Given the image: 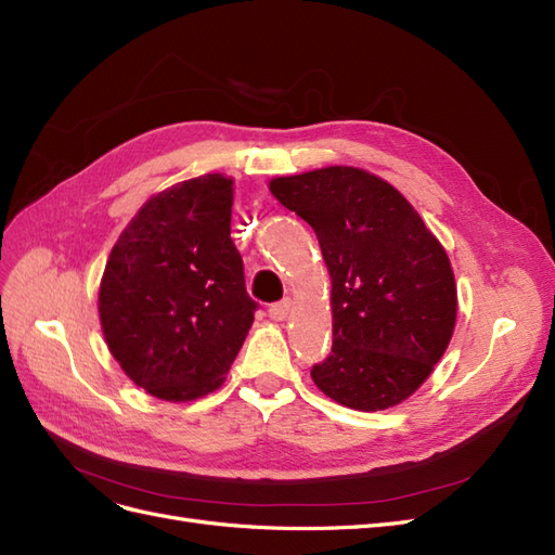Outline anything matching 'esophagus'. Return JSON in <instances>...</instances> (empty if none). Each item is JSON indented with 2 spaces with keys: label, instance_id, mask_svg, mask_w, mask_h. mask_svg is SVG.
Masks as SVG:
<instances>
[{
  "label": "esophagus",
  "instance_id": "obj_1",
  "mask_svg": "<svg viewBox=\"0 0 555 555\" xmlns=\"http://www.w3.org/2000/svg\"><path fill=\"white\" fill-rule=\"evenodd\" d=\"M292 312V300L284 298L280 300V304H273L271 308H268V314H271V319H275V322H284V319L289 317Z\"/></svg>",
  "mask_w": 555,
  "mask_h": 555
}]
</instances>
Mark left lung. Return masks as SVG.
<instances>
[{
  "label": "left lung",
  "instance_id": "obj_1",
  "mask_svg": "<svg viewBox=\"0 0 555 555\" xmlns=\"http://www.w3.org/2000/svg\"><path fill=\"white\" fill-rule=\"evenodd\" d=\"M268 188L314 229L331 275L333 347L310 371L319 391L361 412L398 405L428 379L456 326L444 247L393 184L354 166Z\"/></svg>",
  "mask_w": 555,
  "mask_h": 555
}]
</instances>
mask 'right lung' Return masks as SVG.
Segmentation results:
<instances>
[{
    "label": "right lung",
    "mask_w": 555,
    "mask_h": 555,
    "mask_svg": "<svg viewBox=\"0 0 555 555\" xmlns=\"http://www.w3.org/2000/svg\"><path fill=\"white\" fill-rule=\"evenodd\" d=\"M233 180L208 173L150 196L113 245L99 319L113 359L150 396L220 389L255 322L231 241Z\"/></svg>",
    "instance_id": "1"
}]
</instances>
